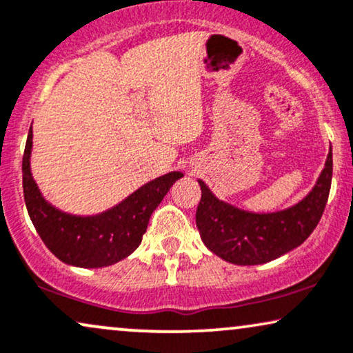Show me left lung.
Listing matches in <instances>:
<instances>
[{"mask_svg": "<svg viewBox=\"0 0 353 353\" xmlns=\"http://www.w3.org/2000/svg\"><path fill=\"white\" fill-rule=\"evenodd\" d=\"M332 181V148L310 194L292 207L254 213L223 202L199 179L202 199L195 221L203 244L223 261L257 265L274 261L305 243L323 216Z\"/></svg>", "mask_w": 353, "mask_h": 353, "instance_id": "1", "label": "left lung"}]
</instances>
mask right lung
Here are the masks:
<instances>
[{
	"instance_id": "1",
	"label": "right lung",
	"mask_w": 353,
	"mask_h": 353,
	"mask_svg": "<svg viewBox=\"0 0 353 353\" xmlns=\"http://www.w3.org/2000/svg\"><path fill=\"white\" fill-rule=\"evenodd\" d=\"M32 125L22 156V189L29 216L46 246L68 265L97 269L117 264L140 246L151 213L174 182L184 174L172 171L141 185L115 207L97 215H71L48 203L30 172Z\"/></svg>"
}]
</instances>
